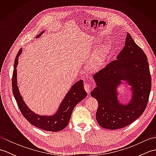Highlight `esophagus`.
Instances as JSON below:
<instances>
[{
  "label": "esophagus",
  "instance_id": "1",
  "mask_svg": "<svg viewBox=\"0 0 156 156\" xmlns=\"http://www.w3.org/2000/svg\"><path fill=\"white\" fill-rule=\"evenodd\" d=\"M90 88H91V85L90 84H89L88 83H85L84 84V89L86 90V91L87 92L88 94L90 93Z\"/></svg>",
  "mask_w": 156,
  "mask_h": 156
}]
</instances>
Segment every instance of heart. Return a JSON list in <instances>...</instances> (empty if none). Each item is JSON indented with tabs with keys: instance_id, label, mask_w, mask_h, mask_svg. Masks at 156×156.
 Segmentation results:
<instances>
[{
	"instance_id": "heart-1",
	"label": "heart",
	"mask_w": 156,
	"mask_h": 156,
	"mask_svg": "<svg viewBox=\"0 0 156 156\" xmlns=\"http://www.w3.org/2000/svg\"><path fill=\"white\" fill-rule=\"evenodd\" d=\"M108 49L109 45L108 44H104L101 45L99 50L92 57L90 63H89V68L91 70L97 71L101 68L106 55L108 51Z\"/></svg>"
}]
</instances>
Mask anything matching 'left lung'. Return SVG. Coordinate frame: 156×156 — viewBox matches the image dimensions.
Here are the masks:
<instances>
[{
    "instance_id": "obj_1",
    "label": "left lung",
    "mask_w": 156,
    "mask_h": 156,
    "mask_svg": "<svg viewBox=\"0 0 156 156\" xmlns=\"http://www.w3.org/2000/svg\"><path fill=\"white\" fill-rule=\"evenodd\" d=\"M97 87L91 96L98 102L96 119L101 127L118 129L130 125L143 114L151 88L146 55L127 33L125 44L117 59L93 76ZM125 80L132 87V98L127 105L120 104L116 88Z\"/></svg>"
}]
</instances>
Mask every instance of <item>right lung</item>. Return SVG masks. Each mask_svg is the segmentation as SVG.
Here are the masks:
<instances>
[{
	"mask_svg": "<svg viewBox=\"0 0 156 156\" xmlns=\"http://www.w3.org/2000/svg\"><path fill=\"white\" fill-rule=\"evenodd\" d=\"M43 32L37 36V38L41 35ZM22 53V48L19 49L15 58L14 63V70L12 73V92L15 100L17 102L19 110L22 115L30 123L43 130L58 132L62 131L68 125L73 109L75 106L83 100L87 96L84 88L83 80H80L72 86L70 90L66 94L64 100L59 105L58 111L51 116L39 115L31 111L25 103L20 94L16 80V66L18 65L19 55Z\"/></svg>",
	"mask_w": 156,
	"mask_h": 156,
	"instance_id": "right-lung-1",
	"label": "right lung"
}]
</instances>
